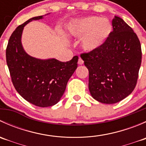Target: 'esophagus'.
I'll list each match as a JSON object with an SVG mask.
<instances>
[{"mask_svg": "<svg viewBox=\"0 0 146 146\" xmlns=\"http://www.w3.org/2000/svg\"><path fill=\"white\" fill-rule=\"evenodd\" d=\"M78 64L79 65H82L84 64V61H83V60L81 58H79V59H78Z\"/></svg>", "mask_w": 146, "mask_h": 146, "instance_id": "34e87169", "label": "esophagus"}]
</instances>
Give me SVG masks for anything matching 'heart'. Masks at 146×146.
Wrapping results in <instances>:
<instances>
[{"instance_id":"heart-1","label":"heart","mask_w":146,"mask_h":146,"mask_svg":"<svg viewBox=\"0 0 146 146\" xmlns=\"http://www.w3.org/2000/svg\"><path fill=\"white\" fill-rule=\"evenodd\" d=\"M70 36L81 39V47L90 52L104 44L112 32V24L109 19L90 16L73 20L68 26Z\"/></svg>"}]
</instances>
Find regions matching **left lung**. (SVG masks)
<instances>
[{"instance_id":"left-lung-1","label":"left lung","mask_w":146,"mask_h":146,"mask_svg":"<svg viewBox=\"0 0 146 146\" xmlns=\"http://www.w3.org/2000/svg\"><path fill=\"white\" fill-rule=\"evenodd\" d=\"M113 31L101 47L82 54L89 70L90 92L104 104H114L136 87L141 64V46L136 34L121 17L114 16Z\"/></svg>"}]
</instances>
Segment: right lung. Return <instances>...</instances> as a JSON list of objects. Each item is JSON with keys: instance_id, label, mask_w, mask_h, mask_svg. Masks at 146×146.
Instances as JSON below:
<instances>
[{"instance_id": "1", "label": "right lung", "mask_w": 146, "mask_h": 146, "mask_svg": "<svg viewBox=\"0 0 146 146\" xmlns=\"http://www.w3.org/2000/svg\"><path fill=\"white\" fill-rule=\"evenodd\" d=\"M43 16L30 18L16 28L7 46L6 61L17 92L32 104L47 107L60 101L77 68L78 57L75 56L70 61L61 62L56 58H36L27 54L21 42L24 27L32 20L43 19Z\"/></svg>"}]
</instances>
